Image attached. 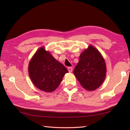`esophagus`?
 Here are the masks:
<instances>
[{"instance_id": "1", "label": "esophagus", "mask_w": 130, "mask_h": 130, "mask_svg": "<svg viewBox=\"0 0 130 130\" xmlns=\"http://www.w3.org/2000/svg\"><path fill=\"white\" fill-rule=\"evenodd\" d=\"M68 69L69 72L71 73V72H72V71H73V68L72 67H68Z\"/></svg>"}]
</instances>
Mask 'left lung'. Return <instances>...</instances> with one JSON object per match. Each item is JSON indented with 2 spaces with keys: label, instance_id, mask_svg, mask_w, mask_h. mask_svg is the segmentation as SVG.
<instances>
[{
  "label": "left lung",
  "instance_id": "obj_1",
  "mask_svg": "<svg viewBox=\"0 0 130 130\" xmlns=\"http://www.w3.org/2000/svg\"><path fill=\"white\" fill-rule=\"evenodd\" d=\"M74 74L82 86L87 90H94L101 86L106 78V66L97 49L89 45L82 52Z\"/></svg>",
  "mask_w": 130,
  "mask_h": 130
}]
</instances>
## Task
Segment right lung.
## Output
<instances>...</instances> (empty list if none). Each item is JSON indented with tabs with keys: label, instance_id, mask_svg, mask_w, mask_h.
I'll return each instance as SVG.
<instances>
[{
	"label": "right lung",
	"instance_id": "obj_1",
	"mask_svg": "<svg viewBox=\"0 0 130 130\" xmlns=\"http://www.w3.org/2000/svg\"><path fill=\"white\" fill-rule=\"evenodd\" d=\"M68 72L67 69L44 47L38 50L28 65V73L32 83L38 89L46 92H52L56 89Z\"/></svg>",
	"mask_w": 130,
	"mask_h": 130
}]
</instances>
